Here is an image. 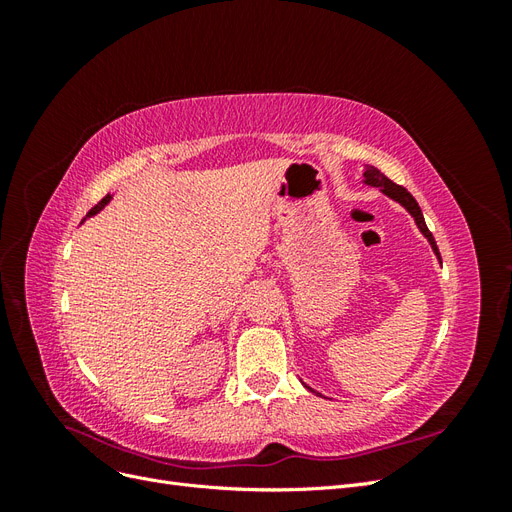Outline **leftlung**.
<instances>
[{
    "label": "left lung",
    "instance_id": "left-lung-1",
    "mask_svg": "<svg viewBox=\"0 0 512 512\" xmlns=\"http://www.w3.org/2000/svg\"><path fill=\"white\" fill-rule=\"evenodd\" d=\"M363 177H365V183H367V185H374V188H380L386 196H391L393 200H397L399 205H404V207L410 211V215L414 218V222H416L418 230H421L423 235L427 237V241H429V243H431V247H433V252H436V256L440 258L436 239H433V235L429 232V228H427V224H425V218H423V211H421V207H418V203L414 200V196H412L406 188H401V185L393 183L389 177L382 175L380 170H378V168H374V166H367V168H365V173H363ZM440 262H442V260H440ZM307 389H309V386H307ZM309 391H312V389H309Z\"/></svg>",
    "mask_w": 512,
    "mask_h": 512
}]
</instances>
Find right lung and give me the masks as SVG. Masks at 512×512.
<instances>
[{"label": "right lung", "instance_id": "right-lung-1", "mask_svg": "<svg viewBox=\"0 0 512 512\" xmlns=\"http://www.w3.org/2000/svg\"><path fill=\"white\" fill-rule=\"evenodd\" d=\"M111 198H113L111 194H106V196H104V198L100 200V203H98V205H96L94 209H89V213H87V218H91V215H96V213H98L100 209H104V207H106L108 203H111Z\"/></svg>", "mask_w": 512, "mask_h": 512}]
</instances>
